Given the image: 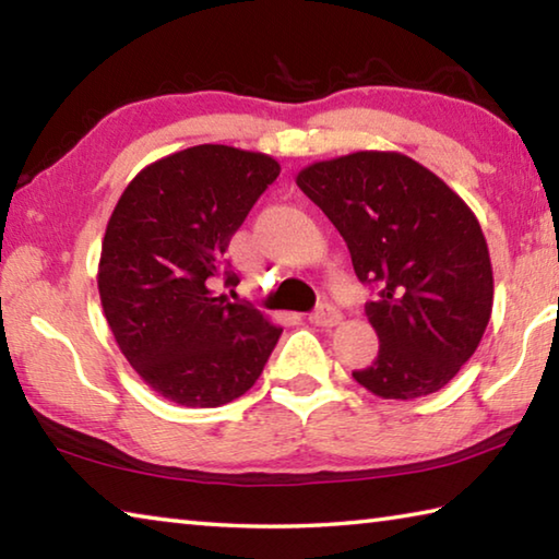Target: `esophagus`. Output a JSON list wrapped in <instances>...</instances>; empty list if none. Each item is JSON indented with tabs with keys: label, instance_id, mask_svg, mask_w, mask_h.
I'll return each instance as SVG.
<instances>
[{
	"label": "esophagus",
	"instance_id": "1",
	"mask_svg": "<svg viewBox=\"0 0 559 559\" xmlns=\"http://www.w3.org/2000/svg\"><path fill=\"white\" fill-rule=\"evenodd\" d=\"M340 310L335 306H330V302H320V306L313 310V313L308 316V320L313 325H320V328H333L340 323Z\"/></svg>",
	"mask_w": 559,
	"mask_h": 559
}]
</instances>
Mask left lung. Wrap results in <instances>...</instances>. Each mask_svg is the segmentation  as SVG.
<instances>
[{"label": "left lung", "instance_id": "obj_1", "mask_svg": "<svg viewBox=\"0 0 559 559\" xmlns=\"http://www.w3.org/2000/svg\"><path fill=\"white\" fill-rule=\"evenodd\" d=\"M296 185L377 286L365 306L380 353L353 377L382 400L439 392L476 353L493 310V269L476 214L402 153L362 150L300 169Z\"/></svg>", "mask_w": 559, "mask_h": 559}]
</instances>
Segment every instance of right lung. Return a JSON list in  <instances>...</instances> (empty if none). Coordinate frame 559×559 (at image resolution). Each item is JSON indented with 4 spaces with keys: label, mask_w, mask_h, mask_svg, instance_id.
<instances>
[{
    "label": "right lung",
    "mask_w": 559,
    "mask_h": 559,
    "mask_svg": "<svg viewBox=\"0 0 559 559\" xmlns=\"http://www.w3.org/2000/svg\"><path fill=\"white\" fill-rule=\"evenodd\" d=\"M281 165L263 153L197 145L140 169L103 236L98 293L112 337L150 390L210 409L249 392L283 328L214 296L236 286L224 253Z\"/></svg>",
    "instance_id": "add662e5"
}]
</instances>
